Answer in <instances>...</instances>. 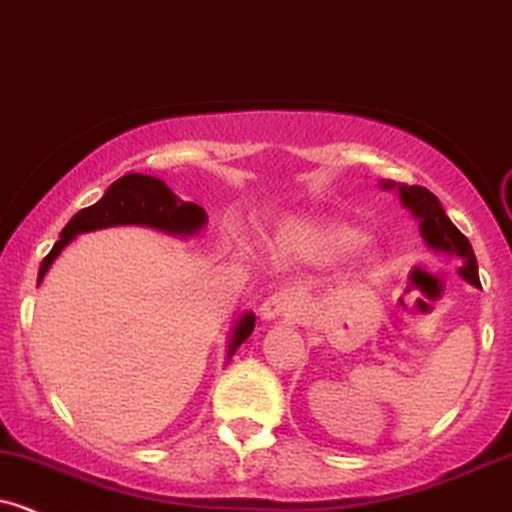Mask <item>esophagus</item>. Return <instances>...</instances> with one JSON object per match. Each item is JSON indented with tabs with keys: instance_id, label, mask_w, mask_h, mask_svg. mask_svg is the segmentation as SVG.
<instances>
[{
	"instance_id": "34e87169",
	"label": "esophagus",
	"mask_w": 512,
	"mask_h": 512,
	"mask_svg": "<svg viewBox=\"0 0 512 512\" xmlns=\"http://www.w3.org/2000/svg\"><path fill=\"white\" fill-rule=\"evenodd\" d=\"M299 311V299L292 292H274L272 297L265 299V304L260 306V319L262 321H274V319H292Z\"/></svg>"
}]
</instances>
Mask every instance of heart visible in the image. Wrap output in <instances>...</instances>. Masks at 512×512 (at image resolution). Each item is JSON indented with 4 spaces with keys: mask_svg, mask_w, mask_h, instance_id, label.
Instances as JSON below:
<instances>
[{
    "mask_svg": "<svg viewBox=\"0 0 512 512\" xmlns=\"http://www.w3.org/2000/svg\"><path fill=\"white\" fill-rule=\"evenodd\" d=\"M274 247L284 257L304 262H328L351 252L358 267H368L378 260V247L363 238L360 230L341 220L292 218L274 233Z\"/></svg>",
    "mask_w": 512,
    "mask_h": 512,
    "instance_id": "heart-1",
    "label": "heart"
}]
</instances>
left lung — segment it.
I'll return each mask as SVG.
<instances>
[{
    "label": "left lung",
    "mask_w": 512,
    "mask_h": 512,
    "mask_svg": "<svg viewBox=\"0 0 512 512\" xmlns=\"http://www.w3.org/2000/svg\"><path fill=\"white\" fill-rule=\"evenodd\" d=\"M380 188L385 191H397L400 203L412 213L414 220H419V233H422L424 245L429 250L441 252L446 257H459L461 267L459 274L473 287H481V279H478V265L476 255H473V247L469 238L456 228L449 220V215L441 208L439 198L434 193H429L422 186H407V184H395V181H380Z\"/></svg>",
    "instance_id": "8db88e82"
}]
</instances>
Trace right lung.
<instances>
[{"mask_svg": "<svg viewBox=\"0 0 512 512\" xmlns=\"http://www.w3.org/2000/svg\"><path fill=\"white\" fill-rule=\"evenodd\" d=\"M206 223L208 215L201 206L181 201L157 176L125 174L102 193L98 203L83 208L68 220L66 228L61 230V240L43 257L39 267V284L51 270L53 262L58 260V255L83 233L117 228V225H139V228H152L159 230V233L174 235V238H196L198 233H203ZM252 328H255V314L252 311H245L235 319L228 336L225 363L250 338Z\"/></svg>", "mask_w": 512, "mask_h": 512, "instance_id": "add662e5", "label": "right lung"}]
</instances>
